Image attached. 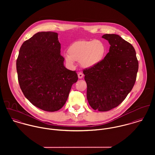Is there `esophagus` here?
Returning a JSON list of instances; mask_svg holds the SVG:
<instances>
[{"label":"esophagus","instance_id":"obj_1","mask_svg":"<svg viewBox=\"0 0 155 155\" xmlns=\"http://www.w3.org/2000/svg\"><path fill=\"white\" fill-rule=\"evenodd\" d=\"M83 76H84V74H83V73L82 72L78 73V78L79 79H82L83 78Z\"/></svg>","mask_w":155,"mask_h":155}]
</instances>
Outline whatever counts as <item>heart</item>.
Instances as JSON below:
<instances>
[{
  "label": "heart",
  "mask_w": 155,
  "mask_h": 155,
  "mask_svg": "<svg viewBox=\"0 0 155 155\" xmlns=\"http://www.w3.org/2000/svg\"><path fill=\"white\" fill-rule=\"evenodd\" d=\"M106 52L105 45L100 41H79L69 46L68 54L64 55V58L68 64L72 65L76 61L85 68H91L103 60Z\"/></svg>",
  "instance_id": "obj_1"
}]
</instances>
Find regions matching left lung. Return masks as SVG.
<instances>
[{
	"label": "left lung",
	"instance_id": "8db88e82",
	"mask_svg": "<svg viewBox=\"0 0 155 155\" xmlns=\"http://www.w3.org/2000/svg\"><path fill=\"white\" fill-rule=\"evenodd\" d=\"M103 38L110 45L109 52L97 66L84 70L90 106L100 111L118 106L135 84L138 61L133 45L115 34Z\"/></svg>",
	"mask_w": 155,
	"mask_h": 155
}]
</instances>
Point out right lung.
<instances>
[{
	"label": "right lung",
	"instance_id": "1",
	"mask_svg": "<svg viewBox=\"0 0 155 155\" xmlns=\"http://www.w3.org/2000/svg\"><path fill=\"white\" fill-rule=\"evenodd\" d=\"M58 33L42 31L22 44L17 60L20 88L35 106L55 111L65 104L73 84L78 79L76 71L64 66Z\"/></svg>",
	"mask_w": 155,
	"mask_h": 155
}]
</instances>
